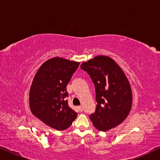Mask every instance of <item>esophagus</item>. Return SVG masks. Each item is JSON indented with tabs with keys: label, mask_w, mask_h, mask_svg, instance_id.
Instances as JSON below:
<instances>
[{
	"label": "esophagus",
	"mask_w": 160,
	"mask_h": 160,
	"mask_svg": "<svg viewBox=\"0 0 160 160\" xmlns=\"http://www.w3.org/2000/svg\"><path fill=\"white\" fill-rule=\"evenodd\" d=\"M78 110H79L80 111H83V107H82V106H79L78 107Z\"/></svg>",
	"instance_id": "obj_1"
}]
</instances>
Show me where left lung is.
Returning a JSON list of instances; mask_svg holds the SVG:
<instances>
[{
  "instance_id": "1",
  "label": "left lung",
  "mask_w": 160,
  "mask_h": 160,
  "mask_svg": "<svg viewBox=\"0 0 160 160\" xmlns=\"http://www.w3.org/2000/svg\"><path fill=\"white\" fill-rule=\"evenodd\" d=\"M95 87L98 104L89 119L98 130L106 132L122 123L132 103V89L127 76L117 62L107 56H97L83 62Z\"/></svg>"
}]
</instances>
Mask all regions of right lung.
I'll return each instance as SVG.
<instances>
[{
  "label": "right lung",
  "instance_id": "1",
  "mask_svg": "<svg viewBox=\"0 0 160 160\" xmlns=\"http://www.w3.org/2000/svg\"><path fill=\"white\" fill-rule=\"evenodd\" d=\"M79 62L53 58L41 65L32 80L29 103L32 114L57 130L68 128L77 117L65 98L67 84Z\"/></svg>",
  "mask_w": 160,
  "mask_h": 160
}]
</instances>
